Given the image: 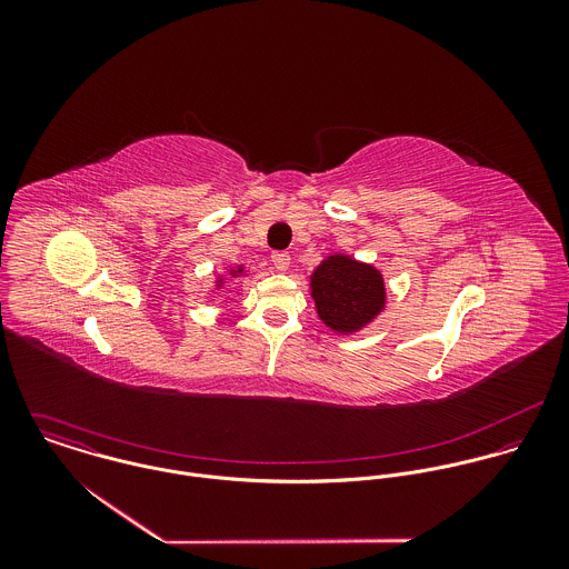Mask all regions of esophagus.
<instances>
[{
  "label": "esophagus",
  "instance_id": "obj_1",
  "mask_svg": "<svg viewBox=\"0 0 569 569\" xmlns=\"http://www.w3.org/2000/svg\"><path fill=\"white\" fill-rule=\"evenodd\" d=\"M271 262H273V267H276L278 271H287L289 264H291V256H289L287 251H273Z\"/></svg>",
  "mask_w": 569,
  "mask_h": 569
}]
</instances>
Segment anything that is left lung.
Returning <instances> with one entry per match:
<instances>
[{
    "instance_id": "8db88e82",
    "label": "left lung",
    "mask_w": 569,
    "mask_h": 569,
    "mask_svg": "<svg viewBox=\"0 0 569 569\" xmlns=\"http://www.w3.org/2000/svg\"><path fill=\"white\" fill-rule=\"evenodd\" d=\"M318 318L337 335L372 325L388 305L383 273L348 253H330L309 276Z\"/></svg>"
}]
</instances>
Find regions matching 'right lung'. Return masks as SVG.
Returning a JSON list of instances; mask_svg holds the SVG:
<instances>
[{
  "instance_id": "obj_1",
  "label": "right lung",
  "mask_w": 569,
  "mask_h": 569,
  "mask_svg": "<svg viewBox=\"0 0 569 569\" xmlns=\"http://www.w3.org/2000/svg\"><path fill=\"white\" fill-rule=\"evenodd\" d=\"M244 276H247V269H244V264H237V267H230V269H228V273H219V276L214 278V284H212V289L208 291V296H214V293L223 291V287H226V282H228V278H232V280H239V278H244ZM232 289L237 291L239 287L234 284Z\"/></svg>"
}]
</instances>
